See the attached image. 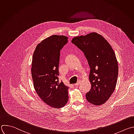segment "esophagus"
Wrapping results in <instances>:
<instances>
[{
  "instance_id": "obj_1",
  "label": "esophagus",
  "mask_w": 134,
  "mask_h": 134,
  "mask_svg": "<svg viewBox=\"0 0 134 134\" xmlns=\"http://www.w3.org/2000/svg\"><path fill=\"white\" fill-rule=\"evenodd\" d=\"M79 83H80V81H78L76 83H75V86H78L79 85Z\"/></svg>"
}]
</instances>
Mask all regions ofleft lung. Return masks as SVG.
<instances>
[{
    "instance_id": "1",
    "label": "left lung",
    "mask_w": 134,
    "mask_h": 134,
    "mask_svg": "<svg viewBox=\"0 0 134 134\" xmlns=\"http://www.w3.org/2000/svg\"><path fill=\"white\" fill-rule=\"evenodd\" d=\"M71 42L83 53L91 68L92 87L86 99L94 105L104 104L114 92L117 80L118 66L114 50L96 32L75 37Z\"/></svg>"
}]
</instances>
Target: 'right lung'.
<instances>
[{
  "mask_svg": "<svg viewBox=\"0 0 134 134\" xmlns=\"http://www.w3.org/2000/svg\"><path fill=\"white\" fill-rule=\"evenodd\" d=\"M68 42V37L53 35L38 43L34 51L31 76L35 90L47 105L55 108L64 107L68 100L69 87L59 82L60 50Z\"/></svg>",
  "mask_w": 134,
  "mask_h": 134,
  "instance_id": "1",
  "label": "right lung"
}]
</instances>
